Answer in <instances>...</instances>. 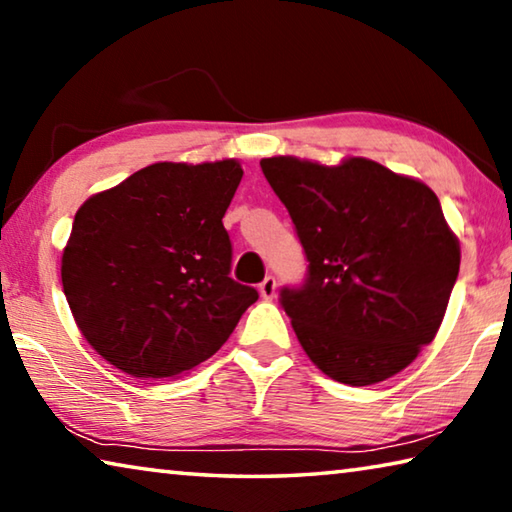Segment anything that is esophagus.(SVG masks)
<instances>
[{
  "mask_svg": "<svg viewBox=\"0 0 512 512\" xmlns=\"http://www.w3.org/2000/svg\"><path fill=\"white\" fill-rule=\"evenodd\" d=\"M275 291H277L275 277H273V275L264 277V282L259 284V293H262V298H264V300H273V298H275Z\"/></svg>",
  "mask_w": 512,
  "mask_h": 512,
  "instance_id": "34e87169",
  "label": "esophagus"
}]
</instances>
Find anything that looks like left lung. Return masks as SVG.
<instances>
[{"instance_id": "8db88e82", "label": "left lung", "mask_w": 512, "mask_h": 512, "mask_svg": "<svg viewBox=\"0 0 512 512\" xmlns=\"http://www.w3.org/2000/svg\"><path fill=\"white\" fill-rule=\"evenodd\" d=\"M259 164L309 262L280 291L302 350L341 384L397 375L436 336L461 266L438 196L366 158Z\"/></svg>"}]
</instances>
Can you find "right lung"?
<instances>
[{"instance_id":"1","label":"right lung","mask_w":512,"mask_h":512,"mask_svg":"<svg viewBox=\"0 0 512 512\" xmlns=\"http://www.w3.org/2000/svg\"><path fill=\"white\" fill-rule=\"evenodd\" d=\"M241 176L237 160L155 162L79 207L60 277L85 341L112 366L183 375L259 298L230 277L221 221Z\"/></svg>"}]
</instances>
